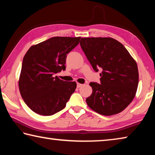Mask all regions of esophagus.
<instances>
[{"mask_svg":"<svg viewBox=\"0 0 155 155\" xmlns=\"http://www.w3.org/2000/svg\"><path fill=\"white\" fill-rule=\"evenodd\" d=\"M83 86V84H81V83H77V87L78 88H80V87H81Z\"/></svg>","mask_w":155,"mask_h":155,"instance_id":"obj_1","label":"esophagus"}]
</instances>
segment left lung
I'll list each match as a JSON object with an SVG mask.
<instances>
[{"instance_id":"1","label":"left lung","mask_w":155,"mask_h":155,"mask_svg":"<svg viewBox=\"0 0 155 155\" xmlns=\"http://www.w3.org/2000/svg\"><path fill=\"white\" fill-rule=\"evenodd\" d=\"M81 47L96 72L101 70V84L90 83L91 95L86 98L99 114H119L128 106L137 91V63L122 44L111 38H81Z\"/></svg>"}]
</instances>
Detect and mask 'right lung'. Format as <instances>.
<instances>
[{
    "mask_svg": "<svg viewBox=\"0 0 155 155\" xmlns=\"http://www.w3.org/2000/svg\"><path fill=\"white\" fill-rule=\"evenodd\" d=\"M81 37H54L33 45L23 58L18 81L21 96L36 114L52 115L66 106L77 83L64 81L54 74L65 70L67 54Z\"/></svg>",
    "mask_w": 155,
    "mask_h": 155,
    "instance_id": "1",
    "label": "right lung"
}]
</instances>
